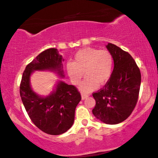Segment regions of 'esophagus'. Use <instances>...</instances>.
<instances>
[{
	"instance_id": "1",
	"label": "esophagus",
	"mask_w": 158,
	"mask_h": 158,
	"mask_svg": "<svg viewBox=\"0 0 158 158\" xmlns=\"http://www.w3.org/2000/svg\"><path fill=\"white\" fill-rule=\"evenodd\" d=\"M89 97V94H85V93H81V99H86V97Z\"/></svg>"
}]
</instances>
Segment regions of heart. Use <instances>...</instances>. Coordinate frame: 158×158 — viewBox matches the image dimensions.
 <instances>
[{
	"instance_id": "obj_1",
	"label": "heart",
	"mask_w": 158,
	"mask_h": 158,
	"mask_svg": "<svg viewBox=\"0 0 158 158\" xmlns=\"http://www.w3.org/2000/svg\"><path fill=\"white\" fill-rule=\"evenodd\" d=\"M114 69V58L110 51L86 47L78 51L73 58L72 63L68 64L66 69L71 81L79 84L84 76L81 90L90 92L104 85L110 80Z\"/></svg>"
}]
</instances>
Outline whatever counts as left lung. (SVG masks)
Listing matches in <instances>:
<instances>
[{"instance_id":"left-lung-1","label":"left lung","mask_w":158,"mask_h":158,"mask_svg":"<svg viewBox=\"0 0 158 158\" xmlns=\"http://www.w3.org/2000/svg\"><path fill=\"white\" fill-rule=\"evenodd\" d=\"M106 48L114 58V69L105 85L92 94L96 101L92 112L102 123L116 124L127 119L136 106L141 73L128 52L110 43Z\"/></svg>"}]
</instances>
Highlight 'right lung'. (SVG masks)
I'll return each instance as SVG.
<instances>
[{"label":"right lung","mask_w":158,"mask_h":158,"mask_svg":"<svg viewBox=\"0 0 158 158\" xmlns=\"http://www.w3.org/2000/svg\"><path fill=\"white\" fill-rule=\"evenodd\" d=\"M61 61L56 48L44 51L26 66L20 84V95L31 120L42 132L52 135L63 134L72 126L81 94L75 86L60 81L55 92L43 98L33 92L29 79L35 70L57 71L64 77Z\"/></svg>","instance_id":"obj_1"}]
</instances>
